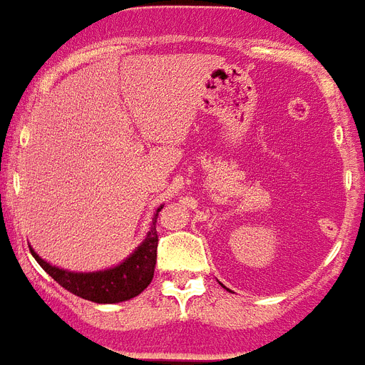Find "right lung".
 <instances>
[{
    "label": "right lung",
    "mask_w": 365,
    "mask_h": 365,
    "mask_svg": "<svg viewBox=\"0 0 365 365\" xmlns=\"http://www.w3.org/2000/svg\"><path fill=\"white\" fill-rule=\"evenodd\" d=\"M161 208H157V213L152 219V227L148 230L146 238L142 240V244L114 268L103 269V272H69V269L48 264L35 253L34 247H29V251L52 279L84 300L96 302V304H118V302L131 300L140 294L153 279L157 242H159L155 223Z\"/></svg>",
    "instance_id": "add662e5"
}]
</instances>
